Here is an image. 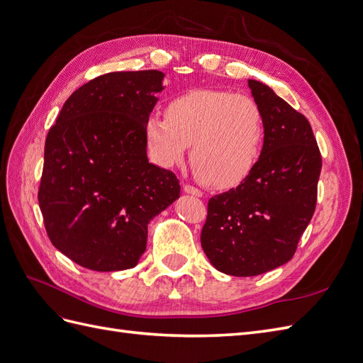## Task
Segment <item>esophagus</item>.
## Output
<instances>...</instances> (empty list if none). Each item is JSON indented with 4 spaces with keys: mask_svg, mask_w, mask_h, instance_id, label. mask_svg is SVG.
<instances>
[{
    "mask_svg": "<svg viewBox=\"0 0 363 363\" xmlns=\"http://www.w3.org/2000/svg\"><path fill=\"white\" fill-rule=\"evenodd\" d=\"M183 191H184L186 194L194 195V196H203V192H201L200 189L194 188V186H191V184H183Z\"/></svg>",
    "mask_w": 363,
    "mask_h": 363,
    "instance_id": "esophagus-1",
    "label": "esophagus"
}]
</instances>
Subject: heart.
<instances>
[{"mask_svg":"<svg viewBox=\"0 0 363 363\" xmlns=\"http://www.w3.org/2000/svg\"><path fill=\"white\" fill-rule=\"evenodd\" d=\"M147 144L160 167L180 163L189 145L191 162L203 183L228 189L256 168L265 140L260 106L248 95L194 89L168 104L167 116L145 123Z\"/></svg>","mask_w":363,"mask_h":363,"instance_id":"obj_1","label":"heart"}]
</instances>
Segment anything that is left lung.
<instances>
[{
    "instance_id": "left-lung-1",
    "label": "left lung",
    "mask_w": 363,
    "mask_h": 363,
    "mask_svg": "<svg viewBox=\"0 0 363 363\" xmlns=\"http://www.w3.org/2000/svg\"><path fill=\"white\" fill-rule=\"evenodd\" d=\"M265 121L256 168L208 200L201 247L212 265L252 277L289 262L315 212L321 155L312 127L269 86L248 80Z\"/></svg>"
}]
</instances>
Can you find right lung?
I'll return each mask as SVG.
<instances>
[{
  "mask_svg": "<svg viewBox=\"0 0 363 363\" xmlns=\"http://www.w3.org/2000/svg\"><path fill=\"white\" fill-rule=\"evenodd\" d=\"M156 69L108 72L79 87L45 140L39 206L52 245L77 265H138L148 224L180 196L147 157L145 123L164 89Z\"/></svg>",
  "mask_w": 363,
  "mask_h": 363,
  "instance_id": "right-lung-1",
  "label": "right lung"
}]
</instances>
